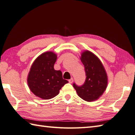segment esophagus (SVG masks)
I'll use <instances>...</instances> for the list:
<instances>
[{
	"label": "esophagus",
	"instance_id": "obj_1",
	"mask_svg": "<svg viewBox=\"0 0 135 135\" xmlns=\"http://www.w3.org/2000/svg\"><path fill=\"white\" fill-rule=\"evenodd\" d=\"M69 83H72V82L73 81V78H71L69 80Z\"/></svg>",
	"mask_w": 135,
	"mask_h": 135
}]
</instances>
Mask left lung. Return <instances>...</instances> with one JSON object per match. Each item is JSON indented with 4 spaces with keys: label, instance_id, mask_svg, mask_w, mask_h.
Wrapping results in <instances>:
<instances>
[{
    "label": "left lung",
    "instance_id": "left-lung-1",
    "mask_svg": "<svg viewBox=\"0 0 135 135\" xmlns=\"http://www.w3.org/2000/svg\"><path fill=\"white\" fill-rule=\"evenodd\" d=\"M81 61L84 66L86 80L78 86H73L78 95L86 101L97 100L103 94L107 86V75L103 64L94 54L86 51L81 55Z\"/></svg>",
    "mask_w": 135,
    "mask_h": 135
}]
</instances>
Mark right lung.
<instances>
[{
  "instance_id": "right-lung-1",
  "label": "right lung",
  "mask_w": 135,
  "mask_h": 135,
  "mask_svg": "<svg viewBox=\"0 0 135 135\" xmlns=\"http://www.w3.org/2000/svg\"><path fill=\"white\" fill-rule=\"evenodd\" d=\"M56 57L52 52L41 54L33 63L28 74L27 81L30 89L35 95L44 100L55 97L68 83L63 79L61 71L54 69Z\"/></svg>"
}]
</instances>
